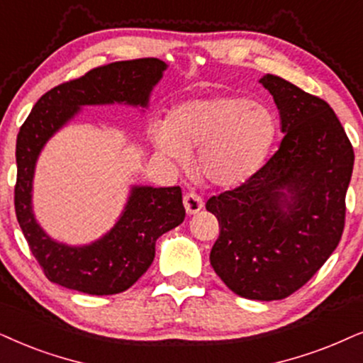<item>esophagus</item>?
<instances>
[{"instance_id":"obj_1","label":"esophagus","mask_w":363,"mask_h":363,"mask_svg":"<svg viewBox=\"0 0 363 363\" xmlns=\"http://www.w3.org/2000/svg\"><path fill=\"white\" fill-rule=\"evenodd\" d=\"M203 199H201L199 196L196 194V192H186L184 196V208H186V213L187 214H196L199 213L201 209H203Z\"/></svg>"}]
</instances>
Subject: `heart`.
Returning <instances> with one entry per match:
<instances>
[{"instance_id": "b5f03b06", "label": "heart", "mask_w": 363, "mask_h": 363, "mask_svg": "<svg viewBox=\"0 0 363 363\" xmlns=\"http://www.w3.org/2000/svg\"><path fill=\"white\" fill-rule=\"evenodd\" d=\"M274 135L273 113L246 97L187 100L167 122L150 127L154 149L174 167L189 166L191 150L201 149L197 172L221 189L240 187L259 171Z\"/></svg>"}]
</instances>
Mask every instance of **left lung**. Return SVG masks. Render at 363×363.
<instances>
[{
  "mask_svg": "<svg viewBox=\"0 0 363 363\" xmlns=\"http://www.w3.org/2000/svg\"><path fill=\"white\" fill-rule=\"evenodd\" d=\"M259 84L278 107L279 149L206 209L219 221L209 255L216 274L236 295L273 301L303 286L340 242L355 155L325 100L269 73Z\"/></svg>",
  "mask_w": 363,
  "mask_h": 363,
  "instance_id": "1",
  "label": "left lung"
}]
</instances>
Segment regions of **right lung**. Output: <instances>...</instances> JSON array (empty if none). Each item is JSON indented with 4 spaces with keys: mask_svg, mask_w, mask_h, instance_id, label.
I'll list each match as a JSON object with an SVG mask.
<instances>
[{
    "mask_svg": "<svg viewBox=\"0 0 363 363\" xmlns=\"http://www.w3.org/2000/svg\"><path fill=\"white\" fill-rule=\"evenodd\" d=\"M167 65L157 58L116 62L55 86L31 108L16 137L15 209L30 250L52 283L86 295H116L149 269L155 241L184 221L179 186L132 184L116 224L86 245L55 240L33 211L36 162L48 140L89 105H127L145 112Z\"/></svg>",
    "mask_w": 363,
    "mask_h": 363,
    "instance_id": "add662e5",
    "label": "right lung"
}]
</instances>
